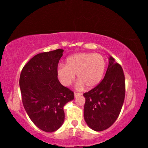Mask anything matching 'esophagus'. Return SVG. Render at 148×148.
<instances>
[{
  "label": "esophagus",
  "mask_w": 148,
  "mask_h": 148,
  "mask_svg": "<svg viewBox=\"0 0 148 148\" xmlns=\"http://www.w3.org/2000/svg\"><path fill=\"white\" fill-rule=\"evenodd\" d=\"M82 94H80V93H77V92H74V97H75V98H77V97L80 96Z\"/></svg>",
  "instance_id": "esophagus-1"
}]
</instances>
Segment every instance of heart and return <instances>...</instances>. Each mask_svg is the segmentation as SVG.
I'll list each match as a JSON object with an SVG mask.
<instances>
[{"instance_id": "b5f03b06", "label": "heart", "mask_w": 148, "mask_h": 148, "mask_svg": "<svg viewBox=\"0 0 148 148\" xmlns=\"http://www.w3.org/2000/svg\"><path fill=\"white\" fill-rule=\"evenodd\" d=\"M105 69L106 61L102 55L81 53L68 57L65 65H59L57 75L61 84L69 87L77 74V89L83 90L85 86L92 89L101 83Z\"/></svg>"}]
</instances>
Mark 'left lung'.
<instances>
[{
    "label": "left lung",
    "mask_w": 148,
    "mask_h": 148,
    "mask_svg": "<svg viewBox=\"0 0 148 148\" xmlns=\"http://www.w3.org/2000/svg\"><path fill=\"white\" fill-rule=\"evenodd\" d=\"M104 79L98 86L85 92L84 119L95 131L111 127L121 112L125 95V75L121 65L110 56Z\"/></svg>",
    "instance_id": "1"
}]
</instances>
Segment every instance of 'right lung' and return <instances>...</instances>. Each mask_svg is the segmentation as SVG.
I'll return each mask as SVG.
<instances>
[{
  "label": "right lung",
  "instance_id": "1",
  "mask_svg": "<svg viewBox=\"0 0 148 148\" xmlns=\"http://www.w3.org/2000/svg\"><path fill=\"white\" fill-rule=\"evenodd\" d=\"M63 49L34 56L20 74L19 87L23 106L30 119L40 129L52 132L62 126L63 107L74 99V92L60 83L57 66Z\"/></svg>",
  "mask_w": 148,
  "mask_h": 148
}]
</instances>
